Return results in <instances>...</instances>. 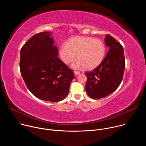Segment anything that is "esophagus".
<instances>
[{"instance_id":"1","label":"esophagus","mask_w":146,"mask_h":146,"mask_svg":"<svg viewBox=\"0 0 146 146\" xmlns=\"http://www.w3.org/2000/svg\"><path fill=\"white\" fill-rule=\"evenodd\" d=\"M74 73L75 76H77V75H78L80 73V72H78V71H74Z\"/></svg>"}]
</instances>
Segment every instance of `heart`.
Segmentation results:
<instances>
[{
	"mask_svg": "<svg viewBox=\"0 0 146 146\" xmlns=\"http://www.w3.org/2000/svg\"><path fill=\"white\" fill-rule=\"evenodd\" d=\"M106 47L102 41L91 37L80 36L70 39L68 44H62L59 55L65 64H69L76 58L78 59L72 66L74 68L84 66L91 70L99 66L104 59Z\"/></svg>",
	"mask_w": 146,
	"mask_h": 146,
	"instance_id": "1",
	"label": "heart"
}]
</instances>
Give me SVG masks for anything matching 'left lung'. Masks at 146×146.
Returning a JSON list of instances; mask_svg holds the SVG:
<instances>
[{
  "instance_id": "left-lung-1",
  "label": "left lung",
  "mask_w": 146,
  "mask_h": 146,
  "mask_svg": "<svg viewBox=\"0 0 146 146\" xmlns=\"http://www.w3.org/2000/svg\"><path fill=\"white\" fill-rule=\"evenodd\" d=\"M105 41L109 47L105 58L94 70L85 73L87 77L86 91L94 99L106 97L117 89L125 67L122 46L109 35H106Z\"/></svg>"
}]
</instances>
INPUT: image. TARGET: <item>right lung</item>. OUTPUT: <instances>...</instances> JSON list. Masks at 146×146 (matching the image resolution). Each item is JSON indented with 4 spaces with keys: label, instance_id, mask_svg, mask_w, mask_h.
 <instances>
[{
    "label": "right lung",
    "instance_id": "obj_1",
    "mask_svg": "<svg viewBox=\"0 0 146 146\" xmlns=\"http://www.w3.org/2000/svg\"><path fill=\"white\" fill-rule=\"evenodd\" d=\"M51 32H43L31 37L21 49L19 68L30 92L36 98L58 102L67 96L74 77L58 56Z\"/></svg>",
    "mask_w": 146,
    "mask_h": 146
}]
</instances>
